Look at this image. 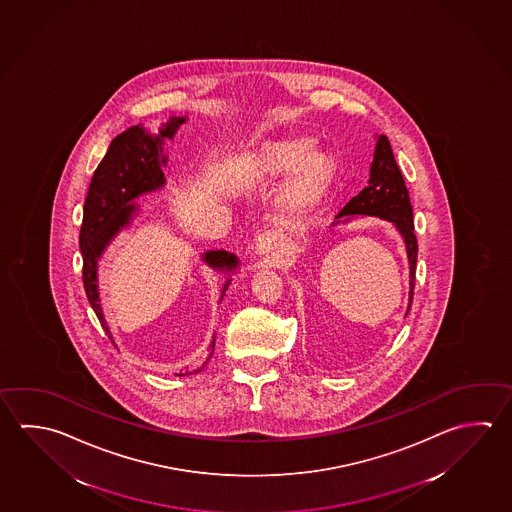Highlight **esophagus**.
Wrapping results in <instances>:
<instances>
[{
	"mask_svg": "<svg viewBox=\"0 0 512 512\" xmlns=\"http://www.w3.org/2000/svg\"><path fill=\"white\" fill-rule=\"evenodd\" d=\"M281 236L274 231H265L256 238V252L258 254H265V256H272L281 249Z\"/></svg>",
	"mask_w": 512,
	"mask_h": 512,
	"instance_id": "1",
	"label": "esophagus"
}]
</instances>
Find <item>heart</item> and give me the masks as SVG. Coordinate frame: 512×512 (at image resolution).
Wrapping results in <instances>:
<instances>
[{"label": "heart", "mask_w": 512, "mask_h": 512, "mask_svg": "<svg viewBox=\"0 0 512 512\" xmlns=\"http://www.w3.org/2000/svg\"><path fill=\"white\" fill-rule=\"evenodd\" d=\"M316 148L312 137H287L265 144L256 157L260 177H285L294 171L283 196L290 213H303L319 204L334 180V157Z\"/></svg>", "instance_id": "1"}]
</instances>
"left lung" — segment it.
I'll list each match as a JSON object with an SVG mask.
<instances>
[{
    "label": "left lung",
    "instance_id": "1",
    "mask_svg": "<svg viewBox=\"0 0 512 512\" xmlns=\"http://www.w3.org/2000/svg\"><path fill=\"white\" fill-rule=\"evenodd\" d=\"M354 214L364 216H379L382 220H388L397 227L400 236L406 243L409 261V308L413 303V289H415V272H417V236L413 233V209L409 202L408 187L404 184V178L399 166L393 157L390 140L386 135L377 139V148L373 155L372 168H370V180L359 195L354 196L350 202H346L341 213L335 216L332 225L348 222L354 218Z\"/></svg>",
    "mask_w": 512,
    "mask_h": 512
}]
</instances>
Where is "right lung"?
Segmentation results:
<instances>
[{"label": "right lung", "mask_w": 512, "mask_h": 512, "mask_svg": "<svg viewBox=\"0 0 512 512\" xmlns=\"http://www.w3.org/2000/svg\"><path fill=\"white\" fill-rule=\"evenodd\" d=\"M186 122V117H171L157 137L149 135L142 126H131L130 130L122 131L112 140L101 164L93 173L88 195L84 200L83 225L79 233V245L83 254V283L86 298L92 305L95 316L99 317L106 334L113 341L110 328L104 321L99 285H97V261L103 256L104 249L110 245L113 238L122 227L130 225L133 214L139 207L133 204L135 198L157 191L166 184L162 166H166L168 157L162 155L164 139H173L180 124ZM202 260L216 270L233 272L238 267V258L227 251H209L202 254ZM231 279L225 281L222 290L229 287ZM220 298V299H222ZM213 357V352L207 355V361ZM198 370V372H200ZM187 375V373H175Z\"/></svg>", "instance_id": "add662e5"}]
</instances>
